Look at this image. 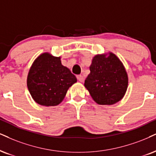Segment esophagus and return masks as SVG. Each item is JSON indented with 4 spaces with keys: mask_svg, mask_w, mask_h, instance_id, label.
<instances>
[{
    "mask_svg": "<svg viewBox=\"0 0 156 156\" xmlns=\"http://www.w3.org/2000/svg\"><path fill=\"white\" fill-rule=\"evenodd\" d=\"M77 79L80 82H82L84 81V77H83V76H82V75H78Z\"/></svg>",
    "mask_w": 156,
    "mask_h": 156,
    "instance_id": "obj_1",
    "label": "esophagus"
}]
</instances>
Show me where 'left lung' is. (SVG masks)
I'll return each instance as SVG.
<instances>
[{
    "instance_id": "obj_1",
    "label": "left lung",
    "mask_w": 156,
    "mask_h": 156,
    "mask_svg": "<svg viewBox=\"0 0 156 156\" xmlns=\"http://www.w3.org/2000/svg\"><path fill=\"white\" fill-rule=\"evenodd\" d=\"M90 73L84 86L99 105H112L124 97L128 77L124 66L113 53L108 57L97 55L93 58Z\"/></svg>"
}]
</instances>
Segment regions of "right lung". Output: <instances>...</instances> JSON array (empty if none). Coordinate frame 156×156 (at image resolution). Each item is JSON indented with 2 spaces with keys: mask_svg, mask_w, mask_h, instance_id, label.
Wrapping results in <instances>:
<instances>
[{
  "mask_svg": "<svg viewBox=\"0 0 156 156\" xmlns=\"http://www.w3.org/2000/svg\"><path fill=\"white\" fill-rule=\"evenodd\" d=\"M60 57L43 53L34 61L27 77V87L32 98L45 106L58 105L76 78L61 64Z\"/></svg>",
  "mask_w": 156,
  "mask_h": 156,
  "instance_id": "right-lung-1",
  "label": "right lung"
}]
</instances>
